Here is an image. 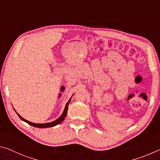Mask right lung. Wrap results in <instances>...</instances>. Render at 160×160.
Listing matches in <instances>:
<instances>
[{"label":"right lung","mask_w":160,"mask_h":160,"mask_svg":"<svg viewBox=\"0 0 160 160\" xmlns=\"http://www.w3.org/2000/svg\"><path fill=\"white\" fill-rule=\"evenodd\" d=\"M70 100H71V98L69 99V100L68 102H67V104L65 105V108H64V110L63 111L62 114V115L59 117L58 119H57L55 120V121H53L52 122H49V123H45V124H35V123H32L31 122H29L27 121V120L24 119V118H22V117L19 115V114L17 112L16 113L18 114V115L19 116V118H20L22 120H23L24 122H27V124H29V125L32 126V127H37V128H48V127H55V126L58 125L59 124H60V123L63 121V120L64 119V118H65V117L67 115V110H68V105H69V103L70 102Z\"/></svg>","instance_id":"obj_1"}]
</instances>
